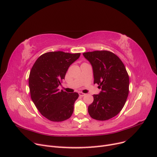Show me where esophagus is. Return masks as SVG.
Here are the masks:
<instances>
[{"mask_svg": "<svg viewBox=\"0 0 157 157\" xmlns=\"http://www.w3.org/2000/svg\"><path fill=\"white\" fill-rule=\"evenodd\" d=\"M78 94H79V96H80V97H83V96H85V95H86V94H84V93H82V92H79V93H78Z\"/></svg>", "mask_w": 157, "mask_h": 157, "instance_id": "obj_1", "label": "esophagus"}]
</instances>
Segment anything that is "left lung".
I'll use <instances>...</instances> for the list:
<instances>
[{
  "label": "left lung",
  "mask_w": 157,
  "mask_h": 157,
  "mask_svg": "<svg viewBox=\"0 0 157 157\" xmlns=\"http://www.w3.org/2000/svg\"><path fill=\"white\" fill-rule=\"evenodd\" d=\"M92 65L94 83L101 91L94 94L88 106V113L94 119L106 121L115 117L124 107L129 93V77L121 59L113 52L101 50L83 53Z\"/></svg>",
  "instance_id": "1"
}]
</instances>
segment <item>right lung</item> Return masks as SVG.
<instances>
[{"instance_id": "obj_1", "label": "right lung", "mask_w": 157, "mask_h": 157, "mask_svg": "<svg viewBox=\"0 0 157 157\" xmlns=\"http://www.w3.org/2000/svg\"><path fill=\"white\" fill-rule=\"evenodd\" d=\"M80 56V53L61 51L47 52L33 65L29 77L31 98L41 115L47 119L61 122L72 115L78 94L59 91L58 88L69 66Z\"/></svg>"}]
</instances>
